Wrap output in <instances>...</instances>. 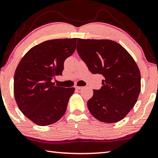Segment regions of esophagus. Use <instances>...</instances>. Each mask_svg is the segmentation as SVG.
I'll use <instances>...</instances> for the list:
<instances>
[{"label":"esophagus","mask_w":158,"mask_h":158,"mask_svg":"<svg viewBox=\"0 0 158 158\" xmlns=\"http://www.w3.org/2000/svg\"><path fill=\"white\" fill-rule=\"evenodd\" d=\"M75 88H76V90H81L83 87H81V86H76Z\"/></svg>","instance_id":"esophagus-1"}]
</instances>
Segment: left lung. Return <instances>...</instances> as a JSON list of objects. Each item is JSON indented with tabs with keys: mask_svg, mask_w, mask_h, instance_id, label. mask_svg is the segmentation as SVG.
Segmentation results:
<instances>
[{
	"mask_svg": "<svg viewBox=\"0 0 158 158\" xmlns=\"http://www.w3.org/2000/svg\"><path fill=\"white\" fill-rule=\"evenodd\" d=\"M77 50L93 74L104 77L102 86L93 90L88 108L99 121L124 119L136 104L141 90L139 68L127 50L108 39H77Z\"/></svg>",
	"mask_w": 158,
	"mask_h": 158,
	"instance_id": "obj_1",
	"label": "left lung"
}]
</instances>
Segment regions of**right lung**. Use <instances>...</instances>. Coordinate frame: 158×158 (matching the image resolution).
<instances>
[{"mask_svg": "<svg viewBox=\"0 0 158 158\" xmlns=\"http://www.w3.org/2000/svg\"><path fill=\"white\" fill-rule=\"evenodd\" d=\"M77 39H54L36 45L23 57L16 68L14 93L25 116L39 126L61 118L74 88L56 86L52 80L61 75L65 60L76 49Z\"/></svg>", "mask_w": 158, "mask_h": 158, "instance_id": "right-lung-1", "label": "right lung"}]
</instances>
